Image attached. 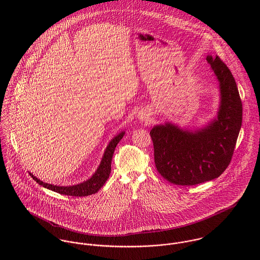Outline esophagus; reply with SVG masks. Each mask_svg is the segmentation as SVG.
<instances>
[{
	"label": "esophagus",
	"instance_id": "esophagus-1",
	"mask_svg": "<svg viewBox=\"0 0 260 260\" xmlns=\"http://www.w3.org/2000/svg\"><path fill=\"white\" fill-rule=\"evenodd\" d=\"M138 117H139V119L142 120V121H148V114H147L146 112H141V113H139Z\"/></svg>",
	"mask_w": 260,
	"mask_h": 260
}]
</instances>
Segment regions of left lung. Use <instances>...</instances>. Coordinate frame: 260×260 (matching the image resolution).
I'll return each mask as SVG.
<instances>
[{
  "instance_id": "1",
  "label": "left lung",
  "mask_w": 260,
  "mask_h": 260,
  "mask_svg": "<svg viewBox=\"0 0 260 260\" xmlns=\"http://www.w3.org/2000/svg\"><path fill=\"white\" fill-rule=\"evenodd\" d=\"M206 60L219 82L217 117L195 131L169 122L150 131L156 168L176 185H196L219 177L231 161L241 128L242 103L233 76L218 56Z\"/></svg>"
}]
</instances>
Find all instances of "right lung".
Listing matches in <instances>:
<instances>
[{
	"label": "right lung",
	"instance_id": "right-lung-1",
	"mask_svg": "<svg viewBox=\"0 0 260 260\" xmlns=\"http://www.w3.org/2000/svg\"><path fill=\"white\" fill-rule=\"evenodd\" d=\"M125 132H121L118 135H116L110 143L108 144L107 148L104 152L103 158L101 160V163L99 165V167L97 168L96 172L93 174V176L88 179L87 181H84L80 184L72 186H57L52 185V184H48L45 183L43 181H41L40 179H38L36 176H34L32 173H30V176L33 177V179L37 182L38 184L55 191L57 193L63 194V195H70V196H78V197H82V196H88L91 194H95L102 186L105 184V182L107 181V179L109 178V174L111 172V162L112 157H113V153L115 151V148L117 146V144L119 143V141L123 138Z\"/></svg>",
	"mask_w": 260,
	"mask_h": 260
}]
</instances>
